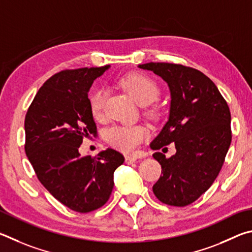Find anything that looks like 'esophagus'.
<instances>
[{"label": "esophagus", "instance_id": "34e87169", "mask_svg": "<svg viewBox=\"0 0 252 252\" xmlns=\"http://www.w3.org/2000/svg\"><path fill=\"white\" fill-rule=\"evenodd\" d=\"M136 160H137V157L134 156V155H126L125 156L126 164H133V162H135Z\"/></svg>", "mask_w": 252, "mask_h": 252}]
</instances>
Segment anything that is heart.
Masks as SVG:
<instances>
[{"mask_svg": "<svg viewBox=\"0 0 252 252\" xmlns=\"http://www.w3.org/2000/svg\"><path fill=\"white\" fill-rule=\"evenodd\" d=\"M119 85L133 97L139 105H148L157 98L159 88L156 82L148 75L133 72L119 79ZM105 100V91L103 88H95L90 95V106L92 114L98 117L103 112ZM148 131L140 125H125L112 127L106 137L113 147L130 153L139 146V144L147 138Z\"/></svg>", "mask_w": 252, "mask_h": 252, "instance_id": "obj_1", "label": "heart"}]
</instances>
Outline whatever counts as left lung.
Here are the masks:
<instances>
[{
    "instance_id": "obj_1",
    "label": "left lung",
    "mask_w": 252,
    "mask_h": 252,
    "mask_svg": "<svg viewBox=\"0 0 252 252\" xmlns=\"http://www.w3.org/2000/svg\"><path fill=\"white\" fill-rule=\"evenodd\" d=\"M168 84V121L153 140L154 151L175 144L176 154L154 158L161 165V176L153 191L166 205L185 207L196 201L217 178L231 143V115L217 86L200 70L180 64L147 63Z\"/></svg>"
}]
</instances>
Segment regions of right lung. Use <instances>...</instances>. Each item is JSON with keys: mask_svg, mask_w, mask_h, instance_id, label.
I'll use <instances>...</instances> for the list:
<instances>
[{"mask_svg": "<svg viewBox=\"0 0 252 252\" xmlns=\"http://www.w3.org/2000/svg\"><path fill=\"white\" fill-rule=\"evenodd\" d=\"M103 67L65 69L43 84L25 116V153L52 196L77 213L104 206L114 188V171L125 158L112 148L82 156L83 137L96 135L88 98Z\"/></svg>", "mask_w": 252, "mask_h": 252, "instance_id": "right-lung-1", "label": "right lung"}]
</instances>
